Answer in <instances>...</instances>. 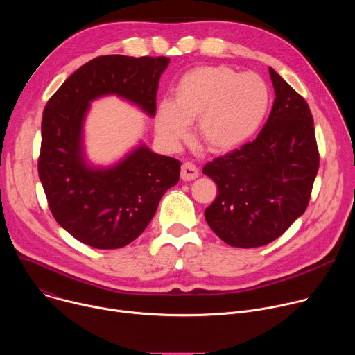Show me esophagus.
I'll list each match as a JSON object with an SVG mask.
<instances>
[{
  "label": "esophagus",
  "mask_w": 355,
  "mask_h": 355,
  "mask_svg": "<svg viewBox=\"0 0 355 355\" xmlns=\"http://www.w3.org/2000/svg\"><path fill=\"white\" fill-rule=\"evenodd\" d=\"M198 175H199V170H198V167L195 164H192L189 162L182 164V167H181V178L184 181H192V180L198 178Z\"/></svg>",
  "instance_id": "esophagus-1"
}]
</instances>
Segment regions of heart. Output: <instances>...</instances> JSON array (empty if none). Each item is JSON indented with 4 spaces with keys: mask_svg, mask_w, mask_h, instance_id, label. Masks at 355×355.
<instances>
[{
    "mask_svg": "<svg viewBox=\"0 0 355 355\" xmlns=\"http://www.w3.org/2000/svg\"><path fill=\"white\" fill-rule=\"evenodd\" d=\"M271 94L254 73L239 74L226 66H200L185 73L173 99H163L156 111V132L175 148L196 121V133L212 150L240 146L263 125Z\"/></svg>",
    "mask_w": 355,
    "mask_h": 355,
    "instance_id": "obj_1",
    "label": "heart"
}]
</instances>
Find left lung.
<instances>
[{
  "label": "left lung",
  "instance_id": "1",
  "mask_svg": "<svg viewBox=\"0 0 355 355\" xmlns=\"http://www.w3.org/2000/svg\"><path fill=\"white\" fill-rule=\"evenodd\" d=\"M270 77L275 99L263 130L202 168L218 185L205 219L233 247L266 245L285 233L306 211L319 170L309 105L271 67Z\"/></svg>",
  "mask_w": 355,
  "mask_h": 355
}]
</instances>
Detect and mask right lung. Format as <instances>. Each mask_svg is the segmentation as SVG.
Here are the masks:
<instances>
[{
	"label": "right lung",
	"mask_w": 355,
	"mask_h": 355,
	"mask_svg": "<svg viewBox=\"0 0 355 355\" xmlns=\"http://www.w3.org/2000/svg\"><path fill=\"white\" fill-rule=\"evenodd\" d=\"M168 63L163 56H99L74 71L47 101L39 178L56 222L84 244L112 250L132 243L180 180L181 163L144 143L108 167L92 166L84 148L92 101L116 95L153 118L160 76Z\"/></svg>",
	"instance_id": "add662e5"
}]
</instances>
